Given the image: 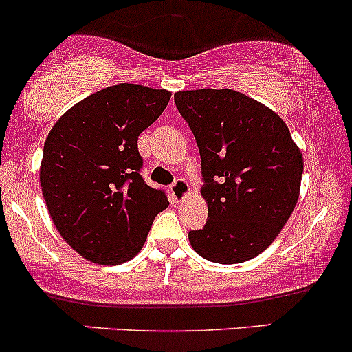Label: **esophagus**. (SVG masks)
<instances>
[{
	"mask_svg": "<svg viewBox=\"0 0 352 352\" xmlns=\"http://www.w3.org/2000/svg\"><path fill=\"white\" fill-rule=\"evenodd\" d=\"M189 192H191V189H189V184L184 179H176L175 184L171 186V195L176 201L186 199Z\"/></svg>",
	"mask_w": 352,
	"mask_h": 352,
	"instance_id": "esophagus-1",
	"label": "esophagus"
}]
</instances>
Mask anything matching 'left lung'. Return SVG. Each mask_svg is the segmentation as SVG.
Returning <instances> with one entry per match:
<instances>
[{
    "mask_svg": "<svg viewBox=\"0 0 352 352\" xmlns=\"http://www.w3.org/2000/svg\"><path fill=\"white\" fill-rule=\"evenodd\" d=\"M175 102L199 148L208 204L204 228L189 231L192 250L219 264L256 258L293 214L301 149L278 114L239 91H179Z\"/></svg>",
    "mask_w": 352,
    "mask_h": 352,
    "instance_id": "left-lung-1",
    "label": "left lung"
}]
</instances>
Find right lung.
I'll list each match as a JSON object with an SVG mask.
<instances>
[{"label": "right lung", "instance_id": "obj_1", "mask_svg": "<svg viewBox=\"0 0 352 352\" xmlns=\"http://www.w3.org/2000/svg\"><path fill=\"white\" fill-rule=\"evenodd\" d=\"M171 93L141 85L109 86L76 102L51 128L39 183L61 238L88 261L121 264L143 248L163 189L144 183L138 136L168 106Z\"/></svg>", "mask_w": 352, "mask_h": 352}]
</instances>
